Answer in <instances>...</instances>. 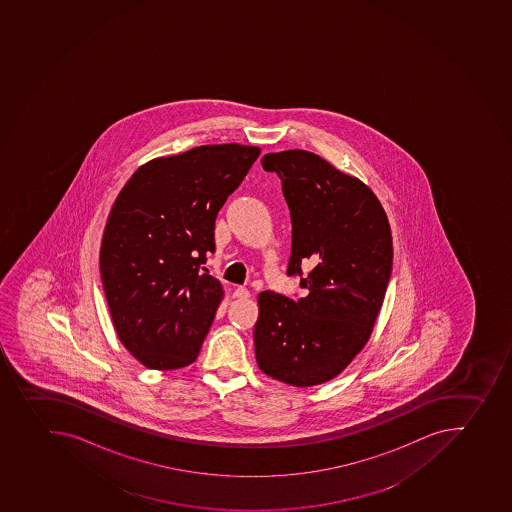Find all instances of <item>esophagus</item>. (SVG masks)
Instances as JSON below:
<instances>
[{
  "mask_svg": "<svg viewBox=\"0 0 512 512\" xmlns=\"http://www.w3.org/2000/svg\"><path fill=\"white\" fill-rule=\"evenodd\" d=\"M233 295H235L236 299H249V297H251V292H249L246 287H236Z\"/></svg>",
  "mask_w": 512,
  "mask_h": 512,
  "instance_id": "1",
  "label": "esophagus"
}]
</instances>
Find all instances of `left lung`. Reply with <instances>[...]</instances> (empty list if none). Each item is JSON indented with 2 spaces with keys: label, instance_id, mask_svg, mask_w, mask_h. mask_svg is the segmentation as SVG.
Instances as JSON below:
<instances>
[{
  "label": "left lung",
  "instance_id": "1",
  "mask_svg": "<svg viewBox=\"0 0 512 512\" xmlns=\"http://www.w3.org/2000/svg\"><path fill=\"white\" fill-rule=\"evenodd\" d=\"M261 162L281 177L291 210L287 274L310 271L302 299L258 295L256 361L281 383L317 386L337 378L373 333L391 277V226L368 185L314 152H271Z\"/></svg>",
  "mask_w": 512,
  "mask_h": 512
}]
</instances>
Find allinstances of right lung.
Instances as JSON below:
<instances>
[{
	"mask_svg": "<svg viewBox=\"0 0 512 512\" xmlns=\"http://www.w3.org/2000/svg\"><path fill=\"white\" fill-rule=\"evenodd\" d=\"M259 152L207 144L156 157L116 197L100 272L116 335L146 368L169 371L197 360L225 297L203 266L215 253V220Z\"/></svg>",
	"mask_w": 512,
	"mask_h": 512,
	"instance_id": "1",
	"label": "right lung"
}]
</instances>
